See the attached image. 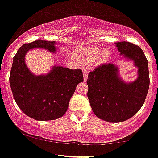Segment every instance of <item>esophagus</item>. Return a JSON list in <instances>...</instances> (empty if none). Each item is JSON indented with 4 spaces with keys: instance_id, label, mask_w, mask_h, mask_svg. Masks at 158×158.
I'll use <instances>...</instances> for the list:
<instances>
[{
    "instance_id": "1",
    "label": "esophagus",
    "mask_w": 158,
    "mask_h": 158,
    "mask_svg": "<svg viewBox=\"0 0 158 158\" xmlns=\"http://www.w3.org/2000/svg\"><path fill=\"white\" fill-rule=\"evenodd\" d=\"M83 77H84V81H86L87 79H88V71H87L85 69H83Z\"/></svg>"
}]
</instances>
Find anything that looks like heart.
<instances>
[{
    "label": "heart",
    "mask_w": 158,
    "mask_h": 158,
    "mask_svg": "<svg viewBox=\"0 0 158 158\" xmlns=\"http://www.w3.org/2000/svg\"><path fill=\"white\" fill-rule=\"evenodd\" d=\"M73 56L79 58L84 62H93L96 60L99 56L101 62H105L110 57V52L107 49H103L101 52L100 48L93 46L76 49L73 52Z\"/></svg>",
    "instance_id": "1"
}]
</instances>
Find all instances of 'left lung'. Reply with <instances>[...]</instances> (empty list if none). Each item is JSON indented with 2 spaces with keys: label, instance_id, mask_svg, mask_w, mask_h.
<instances>
[{
  "label": "left lung",
  "instance_id": "8db88e82",
  "mask_svg": "<svg viewBox=\"0 0 158 158\" xmlns=\"http://www.w3.org/2000/svg\"><path fill=\"white\" fill-rule=\"evenodd\" d=\"M120 56L132 61L137 68V78L127 82L120 76L117 65L103 64L89 73L86 82L90 106L98 118L110 123L128 120L144 103L150 85L148 61L143 50L131 42L115 43Z\"/></svg>",
  "mask_w": 158,
  "mask_h": 158
}]
</instances>
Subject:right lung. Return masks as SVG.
I'll return each mask as SVG.
<instances>
[{
  "mask_svg": "<svg viewBox=\"0 0 158 158\" xmlns=\"http://www.w3.org/2000/svg\"><path fill=\"white\" fill-rule=\"evenodd\" d=\"M57 47L56 42L36 40L23 45L14 57L9 78L14 99L21 111L34 120L62 117L76 86L83 81L81 69L53 65L48 73L37 76L27 68L25 56L29 50L42 48L56 53Z\"/></svg>",
  "mask_w": 158,
  "mask_h": 158,
  "instance_id": "right-lung-1",
  "label": "right lung"
}]
</instances>
